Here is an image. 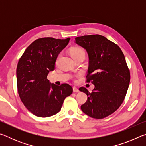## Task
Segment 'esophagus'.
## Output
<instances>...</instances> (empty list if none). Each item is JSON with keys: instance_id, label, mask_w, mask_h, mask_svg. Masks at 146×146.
Segmentation results:
<instances>
[{"instance_id": "esophagus-1", "label": "esophagus", "mask_w": 146, "mask_h": 146, "mask_svg": "<svg viewBox=\"0 0 146 146\" xmlns=\"http://www.w3.org/2000/svg\"><path fill=\"white\" fill-rule=\"evenodd\" d=\"M73 92H75V93H78V91H79L78 89L76 88V87H75V86H74V87H73Z\"/></svg>"}]
</instances>
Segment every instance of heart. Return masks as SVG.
I'll use <instances>...</instances> for the list:
<instances>
[{"label":"heart","instance_id":"b5f03b06","mask_svg":"<svg viewBox=\"0 0 146 146\" xmlns=\"http://www.w3.org/2000/svg\"><path fill=\"white\" fill-rule=\"evenodd\" d=\"M70 54L73 58L78 57L79 56H85L86 52L84 49L80 47H74L70 49Z\"/></svg>","mask_w":146,"mask_h":146}]
</instances>
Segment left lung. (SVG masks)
I'll list each match as a JSON object with an SVG mask.
<instances>
[{
  "mask_svg": "<svg viewBox=\"0 0 146 146\" xmlns=\"http://www.w3.org/2000/svg\"><path fill=\"white\" fill-rule=\"evenodd\" d=\"M89 56L86 82L95 85L92 92L81 87L88 96L81 110L91 118L102 119L111 115L122 104L130 82V72L119 46L100 35L75 38Z\"/></svg>",
  "mask_w": 146,
  "mask_h": 146,
  "instance_id": "1",
  "label": "left lung"
}]
</instances>
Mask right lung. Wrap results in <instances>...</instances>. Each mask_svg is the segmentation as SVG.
Masks as SVG:
<instances>
[{"label": "right lung", "mask_w": 146, "mask_h": 146, "mask_svg": "<svg viewBox=\"0 0 146 146\" xmlns=\"http://www.w3.org/2000/svg\"><path fill=\"white\" fill-rule=\"evenodd\" d=\"M70 38L45 37L32 42L20 58L17 68V90L29 111L38 117H49L60 111L65 98L73 92L68 84L56 86L48 78L55 70L56 58Z\"/></svg>", "instance_id": "1"}]
</instances>
